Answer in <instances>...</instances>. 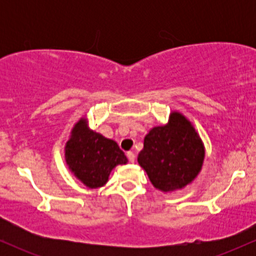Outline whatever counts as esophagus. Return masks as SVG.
Listing matches in <instances>:
<instances>
[{"label": "esophagus", "mask_w": 256, "mask_h": 256, "mask_svg": "<svg viewBox=\"0 0 256 256\" xmlns=\"http://www.w3.org/2000/svg\"><path fill=\"white\" fill-rule=\"evenodd\" d=\"M126 155H128V158L130 160V162H134V160H136V155H134V152H126Z\"/></svg>", "instance_id": "1"}]
</instances>
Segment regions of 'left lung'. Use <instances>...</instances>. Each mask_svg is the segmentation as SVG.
Returning a JSON list of instances; mask_svg holds the SVG:
<instances>
[{
	"instance_id": "obj_1",
	"label": "left lung",
	"mask_w": 256,
	"mask_h": 256,
	"mask_svg": "<svg viewBox=\"0 0 256 256\" xmlns=\"http://www.w3.org/2000/svg\"><path fill=\"white\" fill-rule=\"evenodd\" d=\"M204 158V143L192 122L173 112L168 124L152 128L144 137L137 160L152 184L167 192L192 183L201 171Z\"/></svg>"
}]
</instances>
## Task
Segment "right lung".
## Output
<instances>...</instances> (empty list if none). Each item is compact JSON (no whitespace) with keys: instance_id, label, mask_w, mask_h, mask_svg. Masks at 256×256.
I'll use <instances>...</instances> for the list:
<instances>
[{"instance_id":"1","label":"right lung","mask_w":256,"mask_h":256,"mask_svg":"<svg viewBox=\"0 0 256 256\" xmlns=\"http://www.w3.org/2000/svg\"><path fill=\"white\" fill-rule=\"evenodd\" d=\"M64 158L76 177L91 189L104 185L114 167L128 162L116 142L88 128L85 119L73 128L64 146Z\"/></svg>"}]
</instances>
